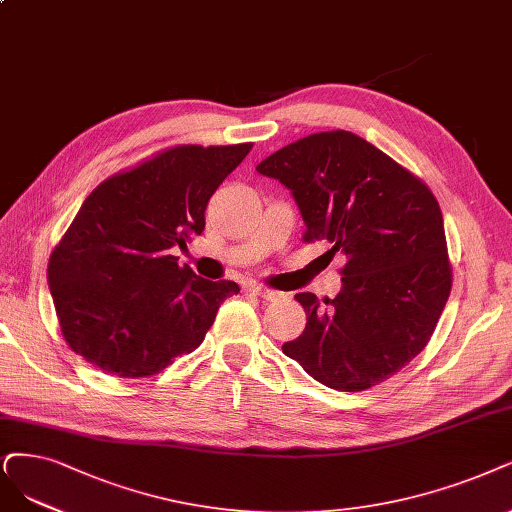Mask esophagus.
Returning a JSON list of instances; mask_svg holds the SVG:
<instances>
[{
	"instance_id": "obj_1",
	"label": "esophagus",
	"mask_w": 512,
	"mask_h": 512,
	"mask_svg": "<svg viewBox=\"0 0 512 512\" xmlns=\"http://www.w3.org/2000/svg\"><path fill=\"white\" fill-rule=\"evenodd\" d=\"M244 291H246V293H251V295H255V297L268 299V301L278 297V293H276V291H272V289H266V287H261V285H255V282H249V285H244Z\"/></svg>"
}]
</instances>
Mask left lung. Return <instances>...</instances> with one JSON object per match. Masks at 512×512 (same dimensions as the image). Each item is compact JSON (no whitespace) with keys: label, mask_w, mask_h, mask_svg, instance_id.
<instances>
[{"label":"left lung","mask_w":512,"mask_h":512,"mask_svg":"<svg viewBox=\"0 0 512 512\" xmlns=\"http://www.w3.org/2000/svg\"><path fill=\"white\" fill-rule=\"evenodd\" d=\"M257 173L289 189L308 242L325 238L329 253L348 257L333 299L295 295L308 323L282 352L333 390L358 392L388 380L424 350L451 291L437 198L348 130L282 147Z\"/></svg>","instance_id":"obj_1"}]
</instances>
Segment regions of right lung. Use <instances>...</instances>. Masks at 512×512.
<instances>
[{"instance_id":"obj_1","label":"right lung","mask_w":512,"mask_h":512,"mask_svg":"<svg viewBox=\"0 0 512 512\" xmlns=\"http://www.w3.org/2000/svg\"><path fill=\"white\" fill-rule=\"evenodd\" d=\"M251 143L166 149L103 181L48 263L61 331L90 365L145 377L196 350L232 280H206L170 255L204 230V208Z\"/></svg>"}]
</instances>
